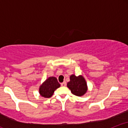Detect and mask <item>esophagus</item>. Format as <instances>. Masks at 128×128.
<instances>
[{"label":"esophagus","instance_id":"esophagus-1","mask_svg":"<svg viewBox=\"0 0 128 128\" xmlns=\"http://www.w3.org/2000/svg\"><path fill=\"white\" fill-rule=\"evenodd\" d=\"M61 86H66V85H67V83H66V82H63L61 84Z\"/></svg>","mask_w":128,"mask_h":128}]
</instances>
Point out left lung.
<instances>
[{
    "label": "left lung",
    "mask_w": 128,
    "mask_h": 128,
    "mask_svg": "<svg viewBox=\"0 0 128 128\" xmlns=\"http://www.w3.org/2000/svg\"><path fill=\"white\" fill-rule=\"evenodd\" d=\"M67 87L73 94L77 96H82L88 90L87 84L83 76H76L73 74L70 76V81L67 82Z\"/></svg>",
    "instance_id": "8db88e82"
}]
</instances>
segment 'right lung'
Listing matches in <instances>:
<instances>
[{
    "label": "right lung",
    "instance_id": "obj_1",
    "mask_svg": "<svg viewBox=\"0 0 128 128\" xmlns=\"http://www.w3.org/2000/svg\"><path fill=\"white\" fill-rule=\"evenodd\" d=\"M61 86L58 80L54 76L49 77L44 81L39 88V93L41 96L45 98H49L57 88Z\"/></svg>",
    "mask_w": 128,
    "mask_h": 128
}]
</instances>
